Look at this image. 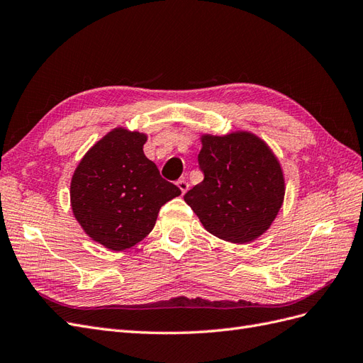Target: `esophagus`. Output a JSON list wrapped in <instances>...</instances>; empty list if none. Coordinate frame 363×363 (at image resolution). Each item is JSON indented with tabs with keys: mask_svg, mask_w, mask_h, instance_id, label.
<instances>
[{
	"mask_svg": "<svg viewBox=\"0 0 363 363\" xmlns=\"http://www.w3.org/2000/svg\"><path fill=\"white\" fill-rule=\"evenodd\" d=\"M177 186H179V189L182 191V194H184L186 191L189 189V183L186 182V180H179V182H177Z\"/></svg>",
	"mask_w": 363,
	"mask_h": 363,
	"instance_id": "1",
	"label": "esophagus"
}]
</instances>
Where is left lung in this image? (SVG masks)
I'll return each mask as SVG.
<instances>
[{
	"label": "left lung",
	"mask_w": 363,
	"mask_h": 363,
	"mask_svg": "<svg viewBox=\"0 0 363 363\" xmlns=\"http://www.w3.org/2000/svg\"><path fill=\"white\" fill-rule=\"evenodd\" d=\"M204 180L184 201L207 232L233 244H247L269 228L284 195L280 163L251 133L203 136L199 155Z\"/></svg>",
	"instance_id": "left-lung-1"
}]
</instances>
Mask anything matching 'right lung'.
<instances>
[{
	"instance_id": "right-lung-1",
	"label": "right lung",
	"mask_w": 363,
	"mask_h": 363,
	"mask_svg": "<svg viewBox=\"0 0 363 363\" xmlns=\"http://www.w3.org/2000/svg\"><path fill=\"white\" fill-rule=\"evenodd\" d=\"M145 135L116 128L95 144L71 182L72 212L84 232L113 251L136 245L160 207L182 194L145 157Z\"/></svg>"
}]
</instances>
